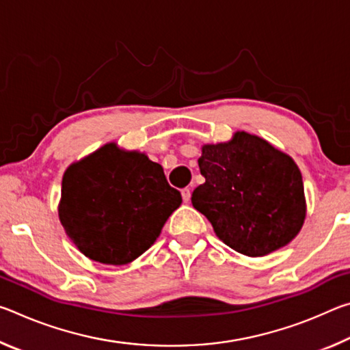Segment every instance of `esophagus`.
<instances>
[{
    "mask_svg": "<svg viewBox=\"0 0 350 350\" xmlns=\"http://www.w3.org/2000/svg\"><path fill=\"white\" fill-rule=\"evenodd\" d=\"M180 193H182L183 202H189V199H191V189H189V188H183Z\"/></svg>",
    "mask_w": 350,
    "mask_h": 350,
    "instance_id": "esophagus-1",
    "label": "esophagus"
}]
</instances>
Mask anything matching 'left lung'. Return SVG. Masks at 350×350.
<instances>
[{
	"label": "left lung",
	"mask_w": 350,
	"mask_h": 350,
	"mask_svg": "<svg viewBox=\"0 0 350 350\" xmlns=\"http://www.w3.org/2000/svg\"><path fill=\"white\" fill-rule=\"evenodd\" d=\"M198 162L205 183L193 191V206L228 247L265 256L298 234L306 200L292 157L256 135L236 133L228 144L205 145Z\"/></svg>",
	"instance_id": "obj_1"
}]
</instances>
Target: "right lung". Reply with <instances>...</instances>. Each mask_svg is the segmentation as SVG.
<instances>
[{"instance_id": "right-lung-1", "label": "right lung", "mask_w": 350, "mask_h": 350, "mask_svg": "<svg viewBox=\"0 0 350 350\" xmlns=\"http://www.w3.org/2000/svg\"><path fill=\"white\" fill-rule=\"evenodd\" d=\"M180 204L161 165L108 144L66 170L58 215L85 256L123 265L154 244Z\"/></svg>"}]
</instances>
